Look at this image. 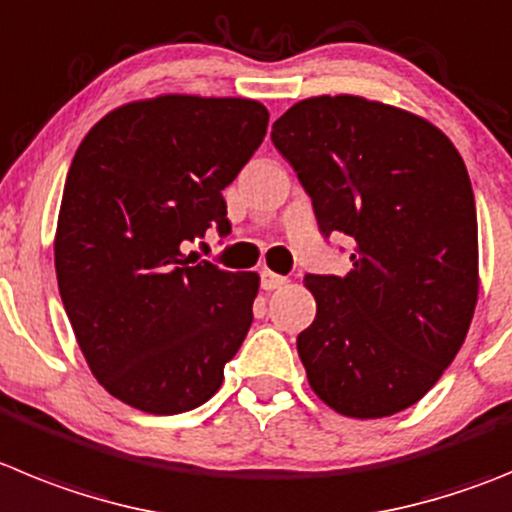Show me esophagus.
<instances>
[{"mask_svg":"<svg viewBox=\"0 0 512 512\" xmlns=\"http://www.w3.org/2000/svg\"><path fill=\"white\" fill-rule=\"evenodd\" d=\"M287 284V279L279 274H274V271L264 269L261 271V289H266V292H274V289H281Z\"/></svg>","mask_w":512,"mask_h":512,"instance_id":"esophagus-1","label":"esophagus"}]
</instances>
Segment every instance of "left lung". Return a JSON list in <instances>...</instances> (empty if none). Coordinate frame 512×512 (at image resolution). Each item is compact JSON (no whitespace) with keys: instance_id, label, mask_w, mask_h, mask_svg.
<instances>
[{"instance_id":"obj_1","label":"left lung","mask_w":512,"mask_h":512,"mask_svg":"<svg viewBox=\"0 0 512 512\" xmlns=\"http://www.w3.org/2000/svg\"><path fill=\"white\" fill-rule=\"evenodd\" d=\"M271 142L320 233L350 236L345 276L307 274L317 317L297 337L309 386L342 416L381 419L426 396L477 304L470 175L437 126L360 96L294 103Z\"/></svg>"}]
</instances>
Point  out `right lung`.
<instances>
[{
    "instance_id": "1",
    "label": "right lung",
    "mask_w": 512,
    "mask_h": 512,
    "mask_svg": "<svg viewBox=\"0 0 512 512\" xmlns=\"http://www.w3.org/2000/svg\"><path fill=\"white\" fill-rule=\"evenodd\" d=\"M269 111L248 98L159 96L86 134L55 233L60 299L96 381L157 416L198 409L253 322L259 276L182 248L231 233L223 190L261 147Z\"/></svg>"
}]
</instances>
